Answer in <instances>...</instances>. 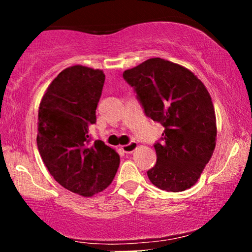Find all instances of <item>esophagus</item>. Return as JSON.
<instances>
[{
	"mask_svg": "<svg viewBox=\"0 0 252 252\" xmlns=\"http://www.w3.org/2000/svg\"><path fill=\"white\" fill-rule=\"evenodd\" d=\"M137 147L138 144L136 142H130L129 144H126V146L121 147V149H122L124 153H126V154H130V153H132L134 150L137 149Z\"/></svg>",
	"mask_w": 252,
	"mask_h": 252,
	"instance_id": "obj_1",
	"label": "esophagus"
}]
</instances>
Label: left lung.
Instances as JSON below:
<instances>
[{"mask_svg": "<svg viewBox=\"0 0 252 252\" xmlns=\"http://www.w3.org/2000/svg\"><path fill=\"white\" fill-rule=\"evenodd\" d=\"M134 86L144 112L164 126L155 144L156 163L150 182L167 192L194 186L216 148L215 108L206 86L189 68L152 58L123 72Z\"/></svg>", "mask_w": 252, "mask_h": 252, "instance_id": "obj_1", "label": "left lung"}]
</instances>
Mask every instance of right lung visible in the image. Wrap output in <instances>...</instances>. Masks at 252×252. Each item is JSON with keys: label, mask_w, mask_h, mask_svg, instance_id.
<instances>
[{"label": "right lung", "mask_w": 252, "mask_h": 252, "mask_svg": "<svg viewBox=\"0 0 252 252\" xmlns=\"http://www.w3.org/2000/svg\"><path fill=\"white\" fill-rule=\"evenodd\" d=\"M104 80L102 70L65 68L48 85L37 115L36 143L46 168L63 187L85 198L110 186L120 166L116 150L100 140L90 142Z\"/></svg>", "instance_id": "add662e5"}]
</instances>
